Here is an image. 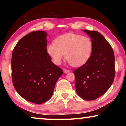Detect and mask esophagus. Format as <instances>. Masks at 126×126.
I'll return each mask as SVG.
<instances>
[{"instance_id": "34e87169", "label": "esophagus", "mask_w": 126, "mask_h": 126, "mask_svg": "<svg viewBox=\"0 0 126 126\" xmlns=\"http://www.w3.org/2000/svg\"><path fill=\"white\" fill-rule=\"evenodd\" d=\"M63 71L64 73H68L70 72L69 70H68V69H63Z\"/></svg>"}]
</instances>
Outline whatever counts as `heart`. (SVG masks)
<instances>
[{
    "mask_svg": "<svg viewBox=\"0 0 126 126\" xmlns=\"http://www.w3.org/2000/svg\"><path fill=\"white\" fill-rule=\"evenodd\" d=\"M93 48V43L91 38L69 33L57 37L55 44H48L46 52L56 65L61 64L65 54L69 64L79 67L88 61Z\"/></svg>",
    "mask_w": 126,
    "mask_h": 126,
    "instance_id": "heart-1",
    "label": "heart"
}]
</instances>
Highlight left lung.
Wrapping results in <instances>:
<instances>
[{"instance_id":"1","label":"left lung","mask_w":126,"mask_h":126,"mask_svg":"<svg viewBox=\"0 0 126 126\" xmlns=\"http://www.w3.org/2000/svg\"><path fill=\"white\" fill-rule=\"evenodd\" d=\"M83 31L92 40L93 52L88 61L73 73L77 94L92 101L103 95L111 86L115 75L114 55L109 43L98 32Z\"/></svg>"}]
</instances>
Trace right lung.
I'll use <instances>...</instances> for the list:
<instances>
[{"mask_svg":"<svg viewBox=\"0 0 126 126\" xmlns=\"http://www.w3.org/2000/svg\"><path fill=\"white\" fill-rule=\"evenodd\" d=\"M47 33L34 31L19 40L12 57V81L15 89L27 101L41 104L52 97L57 80L62 75L46 52Z\"/></svg>","mask_w":126,"mask_h":126,"instance_id":"obj_1","label":"right lung"}]
</instances>
